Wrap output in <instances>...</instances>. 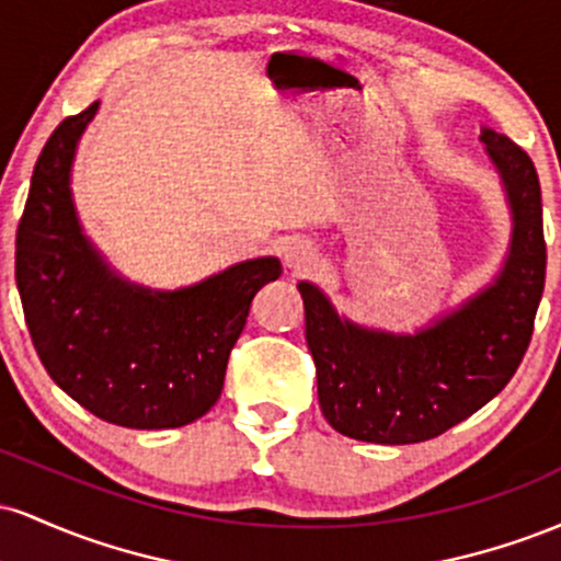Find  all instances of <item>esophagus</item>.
<instances>
[{"label": "esophagus", "instance_id": "esophagus-1", "mask_svg": "<svg viewBox=\"0 0 561 561\" xmlns=\"http://www.w3.org/2000/svg\"><path fill=\"white\" fill-rule=\"evenodd\" d=\"M285 263H287V268H293L295 274H308L317 268L319 253L308 240H293V242H287V248H285Z\"/></svg>", "mask_w": 561, "mask_h": 561}]
</instances>
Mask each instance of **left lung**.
Wrapping results in <instances>:
<instances>
[{
	"label": "left lung",
	"mask_w": 561,
	"mask_h": 561,
	"mask_svg": "<svg viewBox=\"0 0 561 561\" xmlns=\"http://www.w3.org/2000/svg\"><path fill=\"white\" fill-rule=\"evenodd\" d=\"M488 156L514 214L512 253L493 287L414 337L347 324L317 287L298 285L319 405L337 433L382 446L443 435L506 388L523 364L546 285L540 182L519 145L491 128Z\"/></svg>",
	"instance_id": "8db88e82"
}]
</instances>
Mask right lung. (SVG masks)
I'll return each instance as SVG.
<instances>
[{"instance_id": "obj_1", "label": "right lung", "mask_w": 561, "mask_h": 561, "mask_svg": "<svg viewBox=\"0 0 561 561\" xmlns=\"http://www.w3.org/2000/svg\"><path fill=\"white\" fill-rule=\"evenodd\" d=\"M100 102L68 115L36 160L18 224L15 282L47 375L100 420L184 427L218 401L250 302L282 263L231 266L190 289L147 293L102 266L70 203L76 141Z\"/></svg>"}]
</instances>
